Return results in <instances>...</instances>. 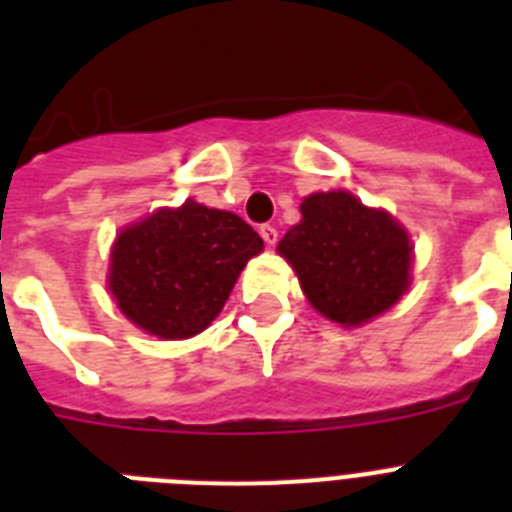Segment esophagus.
I'll return each instance as SVG.
<instances>
[{
  "instance_id": "obj_1",
  "label": "esophagus",
  "mask_w": 512,
  "mask_h": 512,
  "mask_svg": "<svg viewBox=\"0 0 512 512\" xmlns=\"http://www.w3.org/2000/svg\"><path fill=\"white\" fill-rule=\"evenodd\" d=\"M260 236H263V241L268 247H273V244L279 241V231H276L273 225H260Z\"/></svg>"
}]
</instances>
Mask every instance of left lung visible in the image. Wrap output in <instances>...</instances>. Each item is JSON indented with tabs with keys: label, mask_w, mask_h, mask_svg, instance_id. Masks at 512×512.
Here are the masks:
<instances>
[{
	"label": "left lung",
	"mask_w": 512,
	"mask_h": 512,
	"mask_svg": "<svg viewBox=\"0 0 512 512\" xmlns=\"http://www.w3.org/2000/svg\"><path fill=\"white\" fill-rule=\"evenodd\" d=\"M303 220L279 241L308 303L342 327L380 316L409 289L412 241L382 209L348 191L311 193Z\"/></svg>",
	"instance_id": "8db88e82"
}]
</instances>
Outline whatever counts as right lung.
Segmentation results:
<instances>
[{
  "label": "right lung",
  "mask_w": 512,
  "mask_h": 512,
  "mask_svg": "<svg viewBox=\"0 0 512 512\" xmlns=\"http://www.w3.org/2000/svg\"><path fill=\"white\" fill-rule=\"evenodd\" d=\"M260 252L263 239L239 215L188 199L116 236L108 289L148 335L185 340L217 319L247 260Z\"/></svg>",
  "instance_id": "right-lung-1"
}]
</instances>
